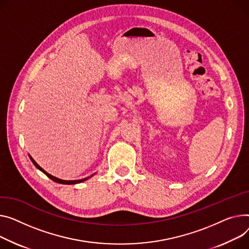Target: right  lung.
<instances>
[{"instance_id":"add662e5","label":"right lung","mask_w":249,"mask_h":249,"mask_svg":"<svg viewBox=\"0 0 249 249\" xmlns=\"http://www.w3.org/2000/svg\"><path fill=\"white\" fill-rule=\"evenodd\" d=\"M30 159L32 160V162H33V164L35 165V166L39 169V170H41L44 174H46L50 179H52L53 181H55V182H57V183H61V184H76V183H80V182H83V181H85V180H87L89 177H87V178H84V179H81V180H72V181H67V180H62V179H59V178H56V177H54V176H52V175H50L49 173H47L44 169H42L39 165L35 162V160L33 159L31 156H30Z\"/></svg>"}]
</instances>
